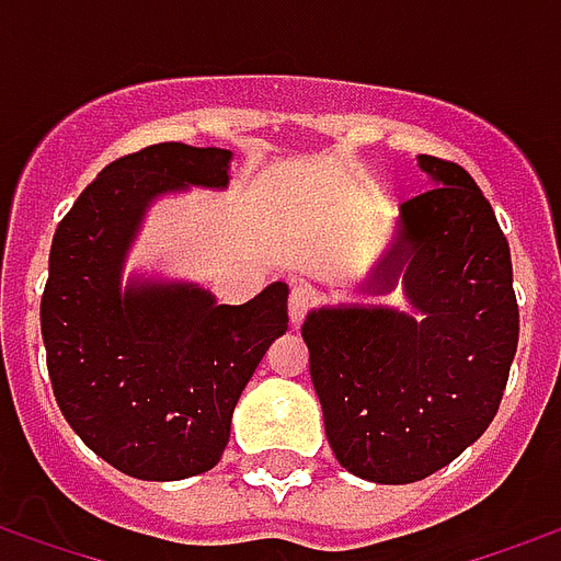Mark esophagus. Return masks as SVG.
<instances>
[{
    "mask_svg": "<svg viewBox=\"0 0 561 561\" xmlns=\"http://www.w3.org/2000/svg\"><path fill=\"white\" fill-rule=\"evenodd\" d=\"M309 306H312V288H306V285H291V291H288V318H291V324H300L304 316L309 312Z\"/></svg>",
    "mask_w": 561,
    "mask_h": 561,
    "instance_id": "34e87169",
    "label": "esophagus"
}]
</instances>
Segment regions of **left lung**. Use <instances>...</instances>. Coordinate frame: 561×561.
<instances>
[{"instance_id": "8db88e82", "label": "left lung", "mask_w": 561, "mask_h": 561, "mask_svg": "<svg viewBox=\"0 0 561 561\" xmlns=\"http://www.w3.org/2000/svg\"><path fill=\"white\" fill-rule=\"evenodd\" d=\"M435 188L402 204L381 288L405 267L421 318L318 309L304 321L309 376L342 469L412 483L445 469L493 423L517 354L507 237L469 171L421 156Z\"/></svg>"}]
</instances>
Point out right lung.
Segmentation results:
<instances>
[{
    "mask_svg": "<svg viewBox=\"0 0 561 561\" xmlns=\"http://www.w3.org/2000/svg\"><path fill=\"white\" fill-rule=\"evenodd\" d=\"M231 149L152 144L92 180L50 245L42 294L47 373L83 445L140 481L209 471L231 414L270 342L288 330L276 282L243 306H216L192 285L119 291L123 257L149 197L228 183Z\"/></svg>",
    "mask_w": 561,
    "mask_h": 561,
    "instance_id": "1",
    "label": "right lung"
}]
</instances>
